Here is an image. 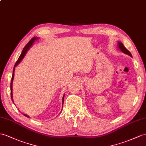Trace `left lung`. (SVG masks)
Returning <instances> with one entry per match:
<instances>
[{"label":"left lung","instance_id":"1","mask_svg":"<svg viewBox=\"0 0 146 146\" xmlns=\"http://www.w3.org/2000/svg\"><path fill=\"white\" fill-rule=\"evenodd\" d=\"M118 47L119 48V49L120 50L123 52V53L128 55L130 56V57H132V55L130 53V52L127 50L126 47L124 46V45H123L121 42H119V41H118Z\"/></svg>","mask_w":146,"mask_h":146}]
</instances>
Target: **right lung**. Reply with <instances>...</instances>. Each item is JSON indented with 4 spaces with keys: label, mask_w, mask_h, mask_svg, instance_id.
Instances as JSON below:
<instances>
[{
    "label": "right lung",
    "mask_w": 146,
    "mask_h": 146,
    "mask_svg": "<svg viewBox=\"0 0 146 146\" xmlns=\"http://www.w3.org/2000/svg\"><path fill=\"white\" fill-rule=\"evenodd\" d=\"M37 39H39L38 37H34L30 40V41L26 45V46L23 48V50H22V52L21 55H20L19 58H18V60L17 61L15 65L14 66V68L13 70V74H12V80H11V83H10V94H11V98H12V102H13V91H12V85H13V78H14V75H15V67L19 64V63L22 61V60L23 59V58L25 57V56L26 55V54L27 53V52L28 51V50L30 48V47H31V46L33 45V43L35 42V40H37ZM64 97H65V94L63 95V98H62V109H63V100H64ZM14 103V102H13ZM24 116L27 117L28 118H29V116H28V115L23 113Z\"/></svg>",
    "instance_id": "add662e5"
}]
</instances>
